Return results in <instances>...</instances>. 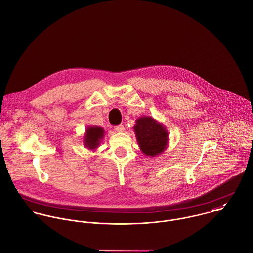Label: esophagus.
<instances>
[{
  "label": "esophagus",
  "mask_w": 253,
  "mask_h": 253,
  "mask_svg": "<svg viewBox=\"0 0 253 253\" xmlns=\"http://www.w3.org/2000/svg\"><path fill=\"white\" fill-rule=\"evenodd\" d=\"M115 130L118 132H123L125 130V126L123 125H118L115 126Z\"/></svg>",
  "instance_id": "obj_1"
}]
</instances>
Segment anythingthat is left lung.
Here are the masks:
<instances>
[{
	"instance_id": "8db88e82",
	"label": "left lung",
	"mask_w": 253,
	"mask_h": 253,
	"mask_svg": "<svg viewBox=\"0 0 253 253\" xmlns=\"http://www.w3.org/2000/svg\"><path fill=\"white\" fill-rule=\"evenodd\" d=\"M133 130L140 150L146 156L155 157L163 153L168 146V130L164 125L151 117L138 118Z\"/></svg>"
}]
</instances>
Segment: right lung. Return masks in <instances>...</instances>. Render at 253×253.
Listing matches in <instances>:
<instances>
[{
	"label": "right lung",
	"instance_id": "add662e5",
	"mask_svg": "<svg viewBox=\"0 0 253 253\" xmlns=\"http://www.w3.org/2000/svg\"><path fill=\"white\" fill-rule=\"evenodd\" d=\"M105 134V130L103 127L98 126H89L86 128L84 136V143L86 148L89 150H95L101 143Z\"/></svg>",
	"mask_w": 253,
	"mask_h": 253
}]
</instances>
